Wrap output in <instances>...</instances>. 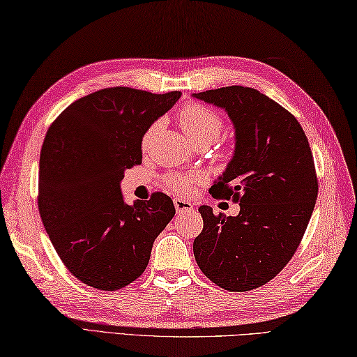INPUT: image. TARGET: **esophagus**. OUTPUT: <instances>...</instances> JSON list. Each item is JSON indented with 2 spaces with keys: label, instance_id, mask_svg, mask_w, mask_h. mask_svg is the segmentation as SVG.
<instances>
[{
  "label": "esophagus",
  "instance_id": "1",
  "mask_svg": "<svg viewBox=\"0 0 357 357\" xmlns=\"http://www.w3.org/2000/svg\"><path fill=\"white\" fill-rule=\"evenodd\" d=\"M174 206H176V211L178 214H188V213H192V211H194V206H192L191 202L178 199V197L174 199Z\"/></svg>",
  "mask_w": 357,
  "mask_h": 357
}]
</instances>
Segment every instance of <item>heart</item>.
Returning a JSON list of instances; mask_svg holds the SVG:
<instances>
[{
	"label": "heart",
	"mask_w": 357,
	"mask_h": 357,
	"mask_svg": "<svg viewBox=\"0 0 357 357\" xmlns=\"http://www.w3.org/2000/svg\"><path fill=\"white\" fill-rule=\"evenodd\" d=\"M180 126L185 130V134L189 137L195 146L197 144H209L214 143L225 128V120L219 112L211 109L205 105H188L181 109L178 114ZM162 126V121L152 123L149 129L144 132L142 138V149L146 151L152 138L157 134V130ZM205 180L203 176L194 174V176H185V174H172L165 178V185L172 192L180 195H188L192 191L194 186L202 183Z\"/></svg>",
	"instance_id": "obj_1"
}]
</instances>
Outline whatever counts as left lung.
<instances>
[{"label": "left lung", "instance_id": "8db88e82", "mask_svg": "<svg viewBox=\"0 0 357 357\" xmlns=\"http://www.w3.org/2000/svg\"><path fill=\"white\" fill-rule=\"evenodd\" d=\"M194 97L223 107L234 123V157L209 192L240 203L236 217L199 208L203 231L194 257L217 287L251 291L274 279L299 248L319 192L314 158L294 115L257 89L228 86Z\"/></svg>", "mask_w": 357, "mask_h": 357}]
</instances>
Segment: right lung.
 I'll list each match as a JSON object with an SVG mask.
<instances>
[{
	"instance_id": "obj_1",
	"label": "right lung",
	"mask_w": 357,
	"mask_h": 357,
	"mask_svg": "<svg viewBox=\"0 0 357 357\" xmlns=\"http://www.w3.org/2000/svg\"><path fill=\"white\" fill-rule=\"evenodd\" d=\"M181 92L107 87L54 120L40 155L38 209L64 266L101 291L128 287L146 270L154 240L176 208L169 195L126 205L125 171L142 165V138Z\"/></svg>"
}]
</instances>
